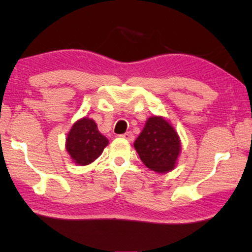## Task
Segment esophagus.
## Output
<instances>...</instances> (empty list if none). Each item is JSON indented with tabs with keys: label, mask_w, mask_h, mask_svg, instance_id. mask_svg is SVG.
<instances>
[{
	"label": "esophagus",
	"mask_w": 252,
	"mask_h": 252,
	"mask_svg": "<svg viewBox=\"0 0 252 252\" xmlns=\"http://www.w3.org/2000/svg\"><path fill=\"white\" fill-rule=\"evenodd\" d=\"M123 139H126V140H129V141H132V140L134 139V135H133V133H132L131 131H127V132H126L125 134H122L121 135Z\"/></svg>",
	"instance_id": "esophagus-1"
}]
</instances>
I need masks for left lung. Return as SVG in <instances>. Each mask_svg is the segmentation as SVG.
I'll return each mask as SVG.
<instances>
[{
  "label": "left lung",
  "instance_id": "1",
  "mask_svg": "<svg viewBox=\"0 0 252 252\" xmlns=\"http://www.w3.org/2000/svg\"><path fill=\"white\" fill-rule=\"evenodd\" d=\"M134 148L149 169L164 173L174 169L180 153V140L168 121L161 117H152L148 119L136 138Z\"/></svg>",
  "mask_w": 252,
  "mask_h": 252
}]
</instances>
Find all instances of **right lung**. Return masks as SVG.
Returning a JSON list of instances; mask_svg holds the SVG:
<instances>
[{
    "label": "right lung",
    "mask_w": 252,
    "mask_h": 252,
    "mask_svg": "<svg viewBox=\"0 0 252 252\" xmlns=\"http://www.w3.org/2000/svg\"><path fill=\"white\" fill-rule=\"evenodd\" d=\"M108 142V139L97 131L96 123L83 118L71 127L65 148L75 163L87 165L101 156Z\"/></svg>",
    "instance_id": "right-lung-1"
}]
</instances>
